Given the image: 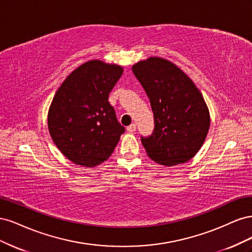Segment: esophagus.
<instances>
[{"label":"esophagus","instance_id":"34e87169","mask_svg":"<svg viewBox=\"0 0 252 252\" xmlns=\"http://www.w3.org/2000/svg\"><path fill=\"white\" fill-rule=\"evenodd\" d=\"M135 128H136V125L135 124H131V125H129L127 127V130H128V132H134L135 131Z\"/></svg>","mask_w":252,"mask_h":252}]
</instances>
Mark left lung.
Listing matches in <instances>:
<instances>
[{"mask_svg":"<svg viewBox=\"0 0 252 252\" xmlns=\"http://www.w3.org/2000/svg\"><path fill=\"white\" fill-rule=\"evenodd\" d=\"M150 100L154 132L142 138L148 157L158 164L188 162L201 149L210 126V114L201 91L170 61L150 57L132 66Z\"/></svg>","mask_w":252,"mask_h":252,"instance_id":"8db88e82","label":"left lung"}]
</instances>
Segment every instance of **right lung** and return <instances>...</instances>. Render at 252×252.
<instances>
[{"mask_svg": "<svg viewBox=\"0 0 252 252\" xmlns=\"http://www.w3.org/2000/svg\"><path fill=\"white\" fill-rule=\"evenodd\" d=\"M123 71L120 65L91 60L75 68L57 90L48 110V130L72 163L88 168L102 164L124 133L108 102Z\"/></svg>", "mask_w": 252, "mask_h": 252, "instance_id": "right-lung-1", "label": "right lung"}]
</instances>
